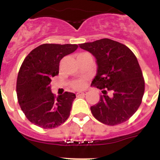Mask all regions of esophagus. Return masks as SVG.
Instances as JSON below:
<instances>
[{"label": "esophagus", "mask_w": 160, "mask_h": 160, "mask_svg": "<svg viewBox=\"0 0 160 160\" xmlns=\"http://www.w3.org/2000/svg\"><path fill=\"white\" fill-rule=\"evenodd\" d=\"M87 94V92H78L76 94V95L78 96V97H80V96H84Z\"/></svg>", "instance_id": "34e87169"}]
</instances>
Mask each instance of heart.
I'll return each mask as SVG.
<instances>
[{"mask_svg":"<svg viewBox=\"0 0 160 160\" xmlns=\"http://www.w3.org/2000/svg\"><path fill=\"white\" fill-rule=\"evenodd\" d=\"M72 87L75 90H82L86 87V80L85 79H78L73 81L71 84Z\"/></svg>","mask_w":160,"mask_h":160,"instance_id":"1","label":"heart"}]
</instances>
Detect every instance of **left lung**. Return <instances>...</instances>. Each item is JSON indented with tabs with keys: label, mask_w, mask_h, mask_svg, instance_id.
Returning a JSON list of instances; mask_svg holds the SVG:
<instances>
[{
	"label": "left lung",
	"mask_w": 160,
	"mask_h": 160,
	"mask_svg": "<svg viewBox=\"0 0 160 160\" xmlns=\"http://www.w3.org/2000/svg\"><path fill=\"white\" fill-rule=\"evenodd\" d=\"M92 53L98 69L91 86L102 90L99 102L90 107L94 118L109 126L128 121L142 102L145 82L135 55L120 42L103 38L79 44Z\"/></svg>",
	"instance_id": "8db88e82"
}]
</instances>
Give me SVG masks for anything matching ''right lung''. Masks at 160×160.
Masks as SVG:
<instances>
[{
	"label": "right lung",
	"instance_id": "obj_1",
	"mask_svg": "<svg viewBox=\"0 0 160 160\" xmlns=\"http://www.w3.org/2000/svg\"><path fill=\"white\" fill-rule=\"evenodd\" d=\"M77 49L75 44H43L32 49L22 62L17 79V95L22 111L32 123L51 129L69 118L75 94L65 92L56 97L50 82L58 74L60 61Z\"/></svg>",
	"mask_w": 160,
	"mask_h": 160
}]
</instances>
